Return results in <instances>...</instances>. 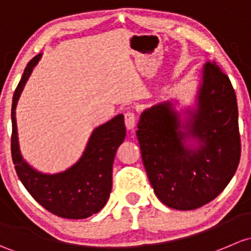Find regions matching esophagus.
Wrapping results in <instances>:
<instances>
[{
    "label": "esophagus",
    "instance_id": "34e87169",
    "mask_svg": "<svg viewBox=\"0 0 251 251\" xmlns=\"http://www.w3.org/2000/svg\"><path fill=\"white\" fill-rule=\"evenodd\" d=\"M125 120H126V126L129 130H133L134 126L136 123V116L135 113L131 112V111H126L125 113Z\"/></svg>",
    "mask_w": 251,
    "mask_h": 251
}]
</instances>
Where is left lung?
<instances>
[{
	"label": "left lung",
	"instance_id": "left-lung-1",
	"mask_svg": "<svg viewBox=\"0 0 251 251\" xmlns=\"http://www.w3.org/2000/svg\"><path fill=\"white\" fill-rule=\"evenodd\" d=\"M136 136L162 203L177 210L209 203L228 185L241 158L238 106L229 78L215 61L206 63L193 106L180 113L167 100L146 108Z\"/></svg>",
	"mask_w": 251,
	"mask_h": 251
}]
</instances>
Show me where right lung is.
Here are the masks:
<instances>
[{
    "label": "right lung",
    "instance_id": "1",
    "mask_svg": "<svg viewBox=\"0 0 251 251\" xmlns=\"http://www.w3.org/2000/svg\"><path fill=\"white\" fill-rule=\"evenodd\" d=\"M42 54L27 64L12 102V158L15 172L27 192L54 215L86 219L101 210L112 188V165L116 152L125 141V116L117 115L93 130L81 158L55 174L38 172L23 158L18 140L15 108L23 89Z\"/></svg>",
    "mask_w": 251,
    "mask_h": 251
}]
</instances>
